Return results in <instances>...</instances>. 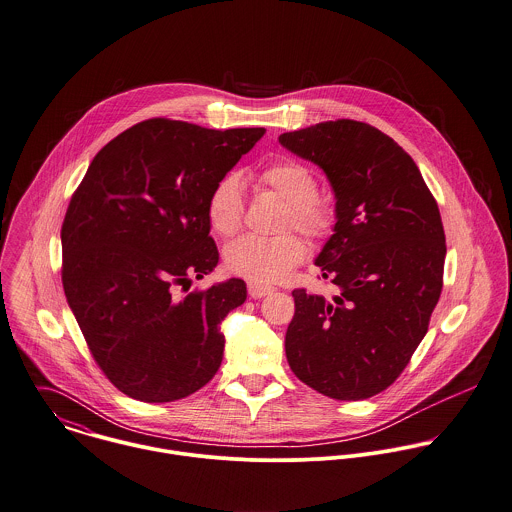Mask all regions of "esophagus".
Listing matches in <instances>:
<instances>
[{
  "label": "esophagus",
  "mask_w": 512,
  "mask_h": 512,
  "mask_svg": "<svg viewBox=\"0 0 512 512\" xmlns=\"http://www.w3.org/2000/svg\"><path fill=\"white\" fill-rule=\"evenodd\" d=\"M247 291H249V295H251L253 299H263V297L271 295L275 289L269 287V285H261V283L249 281V283H247Z\"/></svg>",
  "instance_id": "1"
}]
</instances>
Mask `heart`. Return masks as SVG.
<instances>
[{
	"mask_svg": "<svg viewBox=\"0 0 512 512\" xmlns=\"http://www.w3.org/2000/svg\"><path fill=\"white\" fill-rule=\"evenodd\" d=\"M259 190L271 192L285 202L281 229H299L308 239L320 241L332 233L336 205L318 194V182L307 164L297 160H275L255 174ZM207 221L219 237H233L243 225V198L237 176H223L207 198ZM307 243L297 233L273 239L243 237L225 249V267L253 283H275L285 279L305 257Z\"/></svg>",
	"mask_w": 512,
	"mask_h": 512,
	"instance_id": "1",
	"label": "heart"
}]
</instances>
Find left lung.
<instances>
[{
    "mask_svg": "<svg viewBox=\"0 0 512 512\" xmlns=\"http://www.w3.org/2000/svg\"><path fill=\"white\" fill-rule=\"evenodd\" d=\"M279 142L318 164L336 196L334 235L314 265L338 295L293 291L289 366L328 398H372L400 378L439 301V207L408 152L366 122H318Z\"/></svg>",
    "mask_w": 512,
    "mask_h": 512,
    "instance_id": "left-lung-1",
    "label": "left lung"
}]
</instances>
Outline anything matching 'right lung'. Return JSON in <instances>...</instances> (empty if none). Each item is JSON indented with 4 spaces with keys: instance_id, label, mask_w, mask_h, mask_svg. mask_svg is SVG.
Masks as SVG:
<instances>
[{
    "instance_id": "1",
    "label": "right lung",
    "mask_w": 512,
    "mask_h": 512,
    "mask_svg": "<svg viewBox=\"0 0 512 512\" xmlns=\"http://www.w3.org/2000/svg\"><path fill=\"white\" fill-rule=\"evenodd\" d=\"M263 134L148 118L110 140L75 190L61 227L65 297L95 362L128 398L176 402L219 370V322L245 303V283L176 289L217 265L207 198Z\"/></svg>"
}]
</instances>
